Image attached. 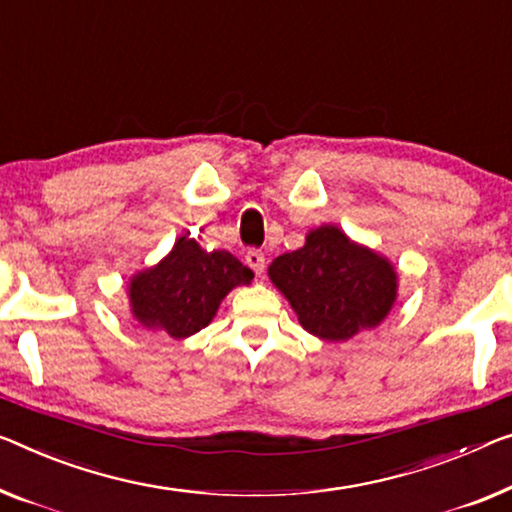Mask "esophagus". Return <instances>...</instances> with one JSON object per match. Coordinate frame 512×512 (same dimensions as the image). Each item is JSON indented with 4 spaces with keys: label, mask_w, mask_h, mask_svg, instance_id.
<instances>
[{
    "label": "esophagus",
    "mask_w": 512,
    "mask_h": 512,
    "mask_svg": "<svg viewBox=\"0 0 512 512\" xmlns=\"http://www.w3.org/2000/svg\"><path fill=\"white\" fill-rule=\"evenodd\" d=\"M246 264L257 273V276H262V273H264V253H262V250H248Z\"/></svg>",
    "instance_id": "34e87169"
}]
</instances>
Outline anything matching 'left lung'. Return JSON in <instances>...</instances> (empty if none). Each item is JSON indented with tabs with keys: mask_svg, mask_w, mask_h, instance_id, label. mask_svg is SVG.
Instances as JSON below:
<instances>
[{
	"mask_svg": "<svg viewBox=\"0 0 512 512\" xmlns=\"http://www.w3.org/2000/svg\"><path fill=\"white\" fill-rule=\"evenodd\" d=\"M269 280L303 329L329 342L377 329L400 287L391 259L349 239L338 225L315 227L299 250L273 259Z\"/></svg>",
	"mask_w": 512,
	"mask_h": 512,
	"instance_id": "8db88e82",
	"label": "left lung"
}]
</instances>
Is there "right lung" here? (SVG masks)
Returning <instances> with one entry per match:
<instances>
[{
    "label": "right lung",
    "mask_w": 512,
    "mask_h": 512,
    "mask_svg": "<svg viewBox=\"0 0 512 512\" xmlns=\"http://www.w3.org/2000/svg\"><path fill=\"white\" fill-rule=\"evenodd\" d=\"M253 278L255 273L232 253H207L181 234L158 264L128 280V305L142 329L183 340L209 326L225 296L234 287L250 285Z\"/></svg>",
    "instance_id": "obj_1"
}]
</instances>
